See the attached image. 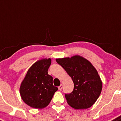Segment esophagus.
Listing matches in <instances>:
<instances>
[{"label": "esophagus", "mask_w": 121, "mask_h": 121, "mask_svg": "<svg viewBox=\"0 0 121 121\" xmlns=\"http://www.w3.org/2000/svg\"><path fill=\"white\" fill-rule=\"evenodd\" d=\"M62 88H63V85L61 84L59 86H58V90H61Z\"/></svg>", "instance_id": "1"}]
</instances>
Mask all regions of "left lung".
Segmentation results:
<instances>
[{
    "label": "left lung",
    "mask_w": 121,
    "mask_h": 121,
    "mask_svg": "<svg viewBox=\"0 0 121 121\" xmlns=\"http://www.w3.org/2000/svg\"><path fill=\"white\" fill-rule=\"evenodd\" d=\"M56 61L72 78L74 88L66 94L67 102L75 109H88L100 96L102 82L97 70L91 63L79 55L57 58Z\"/></svg>",
    "instance_id": "left-lung-1"
}]
</instances>
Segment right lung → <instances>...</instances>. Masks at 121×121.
<instances>
[{
	"mask_svg": "<svg viewBox=\"0 0 121 121\" xmlns=\"http://www.w3.org/2000/svg\"><path fill=\"white\" fill-rule=\"evenodd\" d=\"M51 58L38 61L30 67L20 88L21 99L35 109L47 107L58 88L53 85V78L48 74Z\"/></svg>",
	"mask_w": 121,
	"mask_h": 121,
	"instance_id": "1",
	"label": "right lung"
}]
</instances>
